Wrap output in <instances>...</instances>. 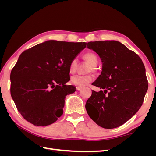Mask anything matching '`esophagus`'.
<instances>
[{
	"mask_svg": "<svg viewBox=\"0 0 156 156\" xmlns=\"http://www.w3.org/2000/svg\"><path fill=\"white\" fill-rule=\"evenodd\" d=\"M81 89H82V87H76V90L80 91Z\"/></svg>",
	"mask_w": 156,
	"mask_h": 156,
	"instance_id": "esophagus-1",
	"label": "esophagus"
}]
</instances>
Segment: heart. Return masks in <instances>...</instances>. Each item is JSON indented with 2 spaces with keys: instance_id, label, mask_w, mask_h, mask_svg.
<instances>
[{
  "instance_id": "b5f03b06",
  "label": "heart",
  "mask_w": 156,
  "mask_h": 156,
  "mask_svg": "<svg viewBox=\"0 0 156 156\" xmlns=\"http://www.w3.org/2000/svg\"><path fill=\"white\" fill-rule=\"evenodd\" d=\"M84 59L87 61L92 67H95L98 64V57L94 53H87L84 55ZM77 67V60L73 59L69 64L70 73H74ZM94 77L91 75H73L71 77L70 83L73 85L83 87L93 80Z\"/></svg>"
}]
</instances>
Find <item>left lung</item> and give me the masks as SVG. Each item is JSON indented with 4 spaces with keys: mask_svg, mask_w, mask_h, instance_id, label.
<instances>
[{
    "mask_svg": "<svg viewBox=\"0 0 156 156\" xmlns=\"http://www.w3.org/2000/svg\"><path fill=\"white\" fill-rule=\"evenodd\" d=\"M87 48L98 54L102 72L92 84L85 108L92 120L105 129L123 125L138 112L148 89L146 70L135 52L116 41L89 42Z\"/></svg>",
    "mask_w": 156,
    "mask_h": 156,
    "instance_id": "1",
    "label": "left lung"
}]
</instances>
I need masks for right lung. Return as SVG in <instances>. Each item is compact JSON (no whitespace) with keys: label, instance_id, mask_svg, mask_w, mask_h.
I'll use <instances>...</instances> for the list:
<instances>
[{"label":"right lung","instance_id":"obj_1","mask_svg":"<svg viewBox=\"0 0 156 156\" xmlns=\"http://www.w3.org/2000/svg\"><path fill=\"white\" fill-rule=\"evenodd\" d=\"M86 43L47 41L23 51L12 69L11 96L18 111L29 122L47 126L62 115L65 100L74 93L69 64Z\"/></svg>","mask_w":156,"mask_h":156}]
</instances>
